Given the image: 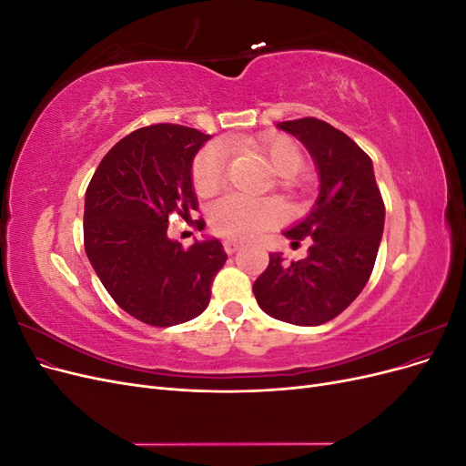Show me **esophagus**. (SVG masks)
I'll use <instances>...</instances> for the list:
<instances>
[{
	"instance_id": "obj_1",
	"label": "esophagus",
	"mask_w": 466,
	"mask_h": 466,
	"mask_svg": "<svg viewBox=\"0 0 466 466\" xmlns=\"http://www.w3.org/2000/svg\"><path fill=\"white\" fill-rule=\"evenodd\" d=\"M241 247H243V243L233 241V238H228V241H223V248H225V252H228V255H233V252H237Z\"/></svg>"
}]
</instances>
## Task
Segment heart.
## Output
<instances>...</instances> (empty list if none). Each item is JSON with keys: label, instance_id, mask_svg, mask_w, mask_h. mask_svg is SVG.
Segmentation results:
<instances>
[{"label": "heart", "instance_id": "obj_1", "mask_svg": "<svg viewBox=\"0 0 466 466\" xmlns=\"http://www.w3.org/2000/svg\"><path fill=\"white\" fill-rule=\"evenodd\" d=\"M260 149L268 155L278 175L284 177L286 188H298L301 180L295 177L303 171L305 155L301 147L288 136H272L262 142ZM192 188L208 198L214 196L225 180V159L218 147L208 146L192 161ZM281 219V206L268 198H248L243 194H228L208 211L209 228L216 235L247 241L258 233L274 228Z\"/></svg>", "mask_w": 466, "mask_h": 466}]
</instances>
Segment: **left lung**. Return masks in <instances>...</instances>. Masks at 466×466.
Returning a JSON list of instances; mask_svg holds the SVG:
<instances>
[{"label": "left lung", "instance_id": "8db88e82", "mask_svg": "<svg viewBox=\"0 0 466 466\" xmlns=\"http://www.w3.org/2000/svg\"><path fill=\"white\" fill-rule=\"evenodd\" d=\"M313 155L320 194L301 223L284 235L291 245L311 237L307 257L286 262L272 252L252 286L258 307L278 320L317 327L340 315L368 284L385 225V204L373 163L354 139L307 116L279 122Z\"/></svg>", "mask_w": 466, "mask_h": 466}]
</instances>
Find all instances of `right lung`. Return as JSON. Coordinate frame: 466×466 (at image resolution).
Here are the masks:
<instances>
[{
  "label": "right lung",
  "instance_id": "1",
  "mask_svg": "<svg viewBox=\"0 0 466 466\" xmlns=\"http://www.w3.org/2000/svg\"><path fill=\"white\" fill-rule=\"evenodd\" d=\"M209 139L178 124H151L112 147L86 192L83 245L120 309L149 327L198 317L228 255L216 238L185 248L167 237L171 214L198 208L192 159Z\"/></svg>",
  "mask_w": 466,
  "mask_h": 466
}]
</instances>
